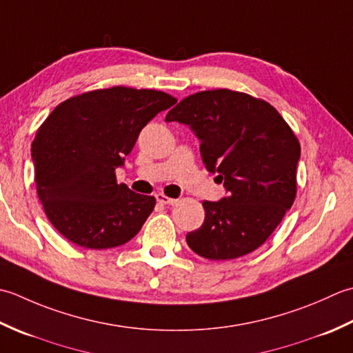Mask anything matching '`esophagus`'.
I'll list each match as a JSON object with an SVG mask.
<instances>
[{
    "mask_svg": "<svg viewBox=\"0 0 353 353\" xmlns=\"http://www.w3.org/2000/svg\"><path fill=\"white\" fill-rule=\"evenodd\" d=\"M155 198H157L158 203H161V204H169L170 205V204H175L176 203V199L169 198V196L164 195V193H157Z\"/></svg>",
    "mask_w": 353,
    "mask_h": 353,
    "instance_id": "34e87169",
    "label": "esophagus"
}]
</instances>
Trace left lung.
Returning <instances> with one entry per match:
<instances>
[{"label": "left lung", "mask_w": 353, "mask_h": 353, "mask_svg": "<svg viewBox=\"0 0 353 353\" xmlns=\"http://www.w3.org/2000/svg\"><path fill=\"white\" fill-rule=\"evenodd\" d=\"M201 141L207 170L228 195L204 201V224L185 236L201 257L230 261L257 250L297 195L300 143L274 106L227 88L199 91L168 112Z\"/></svg>", "instance_id": "1"}]
</instances>
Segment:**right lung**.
Masks as SVG:
<instances>
[{
	"mask_svg": "<svg viewBox=\"0 0 353 353\" xmlns=\"http://www.w3.org/2000/svg\"><path fill=\"white\" fill-rule=\"evenodd\" d=\"M176 103L168 92L129 86L94 90L57 105L36 131L32 158L48 221L79 247L123 245L140 232L155 198L117 184L139 134Z\"/></svg>",
	"mask_w": 353,
	"mask_h": 353,
	"instance_id": "right-lung-1",
	"label": "right lung"
}]
</instances>
